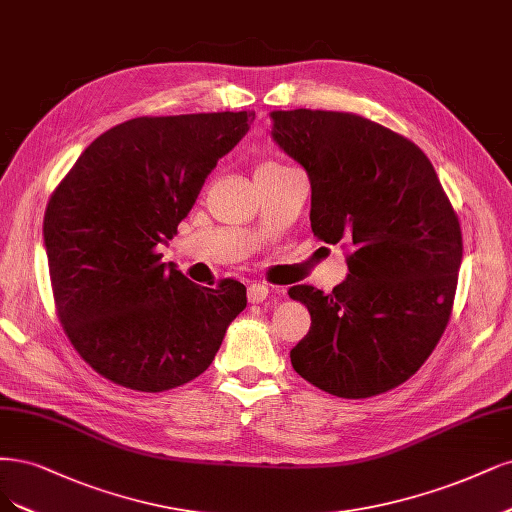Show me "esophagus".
Listing matches in <instances>:
<instances>
[{
  "label": "esophagus",
  "instance_id": "obj_1",
  "mask_svg": "<svg viewBox=\"0 0 512 512\" xmlns=\"http://www.w3.org/2000/svg\"><path fill=\"white\" fill-rule=\"evenodd\" d=\"M269 294H271V288L267 284H262V281H254V284L248 286V301L250 303L267 301Z\"/></svg>",
  "mask_w": 512,
  "mask_h": 512
}]
</instances>
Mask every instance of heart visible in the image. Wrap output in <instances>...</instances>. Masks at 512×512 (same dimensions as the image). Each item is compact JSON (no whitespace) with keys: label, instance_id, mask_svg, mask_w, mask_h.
<instances>
[{"label":"heart","instance_id":"1","mask_svg":"<svg viewBox=\"0 0 512 512\" xmlns=\"http://www.w3.org/2000/svg\"><path fill=\"white\" fill-rule=\"evenodd\" d=\"M275 167H284V165H279V163H264L260 169H275Z\"/></svg>","mask_w":512,"mask_h":512}]
</instances>
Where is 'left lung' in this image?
<instances>
[{"instance_id":"obj_1","label":"left lung","mask_w":512,"mask_h":512,"mask_svg":"<svg viewBox=\"0 0 512 512\" xmlns=\"http://www.w3.org/2000/svg\"><path fill=\"white\" fill-rule=\"evenodd\" d=\"M273 139L311 182V231L347 250L330 294L294 286L311 328L290 351L298 375L339 398L394 390L449 324L462 228L430 158L349 112H271Z\"/></svg>"}]
</instances>
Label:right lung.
<instances>
[{
  "label": "right lung",
  "instance_id": "right-lung-1",
  "mask_svg": "<svg viewBox=\"0 0 512 512\" xmlns=\"http://www.w3.org/2000/svg\"><path fill=\"white\" fill-rule=\"evenodd\" d=\"M254 114L142 116L99 135L50 195L44 245L59 322L95 373L165 392L214 362L245 286L192 284L158 245L195 205Z\"/></svg>",
  "mask_w": 512,
  "mask_h": 512
}]
</instances>
